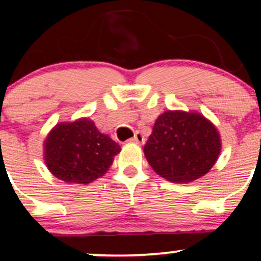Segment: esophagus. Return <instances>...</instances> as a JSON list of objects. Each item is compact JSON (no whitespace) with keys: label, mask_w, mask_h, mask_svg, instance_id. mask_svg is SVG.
Returning <instances> with one entry per match:
<instances>
[{"label":"esophagus","mask_w":261,"mask_h":261,"mask_svg":"<svg viewBox=\"0 0 261 261\" xmlns=\"http://www.w3.org/2000/svg\"><path fill=\"white\" fill-rule=\"evenodd\" d=\"M130 141H131V142L139 143V145H141V143L145 142V137L142 136V134H141V133H139V131H137V133L135 134V136H134L133 139H131Z\"/></svg>","instance_id":"34e87169"}]
</instances>
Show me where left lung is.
I'll return each instance as SVG.
<instances>
[{"instance_id": "1", "label": "left lung", "mask_w": 261, "mask_h": 261, "mask_svg": "<svg viewBox=\"0 0 261 261\" xmlns=\"http://www.w3.org/2000/svg\"><path fill=\"white\" fill-rule=\"evenodd\" d=\"M220 151V135L207 119L178 110L158 116L143 147L154 172L179 184L205 175L216 163Z\"/></svg>"}]
</instances>
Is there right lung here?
<instances>
[{"mask_svg": "<svg viewBox=\"0 0 261 261\" xmlns=\"http://www.w3.org/2000/svg\"><path fill=\"white\" fill-rule=\"evenodd\" d=\"M44 148L50 172L65 182L79 184H88L106 174L121 149L89 119L56 125Z\"/></svg>", "mask_w": 261, "mask_h": 261, "instance_id": "right-lung-1", "label": "right lung"}]
</instances>
